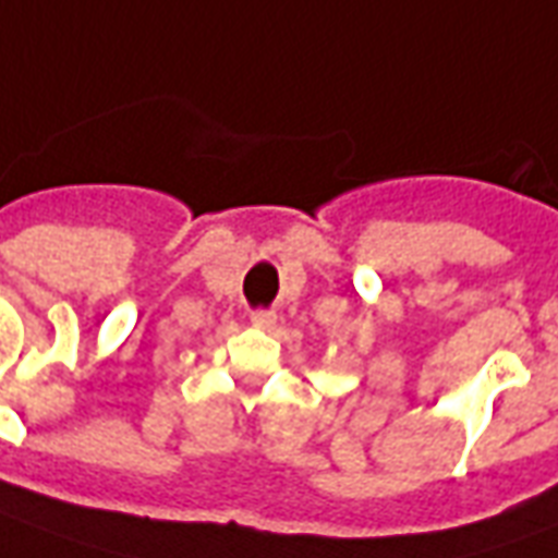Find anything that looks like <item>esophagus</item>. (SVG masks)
Segmentation results:
<instances>
[{
    "instance_id": "34e87169",
    "label": "esophagus",
    "mask_w": 558,
    "mask_h": 558,
    "mask_svg": "<svg viewBox=\"0 0 558 558\" xmlns=\"http://www.w3.org/2000/svg\"><path fill=\"white\" fill-rule=\"evenodd\" d=\"M251 322H254L257 328H271V325L278 322V313H275V311H254V313H251Z\"/></svg>"
}]
</instances>
